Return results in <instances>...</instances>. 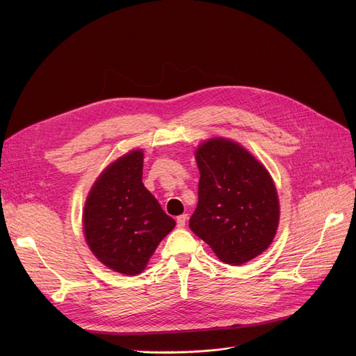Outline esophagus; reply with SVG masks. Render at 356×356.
Returning a JSON list of instances; mask_svg holds the SVG:
<instances>
[{
	"label": "esophagus",
	"mask_w": 356,
	"mask_h": 356,
	"mask_svg": "<svg viewBox=\"0 0 356 356\" xmlns=\"http://www.w3.org/2000/svg\"><path fill=\"white\" fill-rule=\"evenodd\" d=\"M185 223H187V214H181V216L177 217V226L179 229H184Z\"/></svg>",
	"instance_id": "obj_1"
}]
</instances>
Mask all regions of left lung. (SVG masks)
I'll use <instances>...</instances> for the list:
<instances>
[{
    "label": "left lung",
    "mask_w": 356,
    "mask_h": 356,
    "mask_svg": "<svg viewBox=\"0 0 356 356\" xmlns=\"http://www.w3.org/2000/svg\"><path fill=\"white\" fill-rule=\"evenodd\" d=\"M200 169L198 204L190 229L220 261L242 265L273 243L280 201L273 178L249 152L214 138L195 150Z\"/></svg>",
    "instance_id": "1"
}]
</instances>
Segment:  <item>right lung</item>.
I'll list each match as a JSON object with an SVG mask.
<instances>
[{"mask_svg":"<svg viewBox=\"0 0 356 356\" xmlns=\"http://www.w3.org/2000/svg\"><path fill=\"white\" fill-rule=\"evenodd\" d=\"M142 172L143 152H129L101 172L83 207V234L91 252L124 275L142 273L175 227V220L145 188Z\"/></svg>","mask_w":356,"mask_h":356,"instance_id":"1","label":"right lung"}]
</instances>
